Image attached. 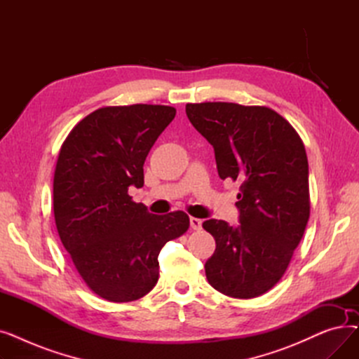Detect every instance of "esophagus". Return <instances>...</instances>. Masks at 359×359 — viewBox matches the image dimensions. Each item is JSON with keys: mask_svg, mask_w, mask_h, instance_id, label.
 <instances>
[{"mask_svg": "<svg viewBox=\"0 0 359 359\" xmlns=\"http://www.w3.org/2000/svg\"><path fill=\"white\" fill-rule=\"evenodd\" d=\"M191 227H192V230H201V227H202V219L195 218V217H191Z\"/></svg>", "mask_w": 359, "mask_h": 359, "instance_id": "esophagus-1", "label": "esophagus"}]
</instances>
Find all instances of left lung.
Wrapping results in <instances>:
<instances>
[{"label": "left lung", "instance_id": "left-lung-1", "mask_svg": "<svg viewBox=\"0 0 359 359\" xmlns=\"http://www.w3.org/2000/svg\"><path fill=\"white\" fill-rule=\"evenodd\" d=\"M186 115L214 147L219 177L241 183L240 224H202L217 244L205 263L206 279L224 295L259 297L285 273L310 217L304 144L266 106L187 103Z\"/></svg>", "mask_w": 359, "mask_h": 359}]
</instances>
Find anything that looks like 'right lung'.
Instances as JSON below:
<instances>
[{
  "instance_id": "add662e5",
  "label": "right lung",
  "mask_w": 359,
  "mask_h": 359,
  "mask_svg": "<svg viewBox=\"0 0 359 359\" xmlns=\"http://www.w3.org/2000/svg\"><path fill=\"white\" fill-rule=\"evenodd\" d=\"M176 109L161 104L94 110L64 141L53 175L56 230L87 287L111 303L147 295L164 244L189 229L183 211L154 215L132 201L144 163Z\"/></svg>"
}]
</instances>
